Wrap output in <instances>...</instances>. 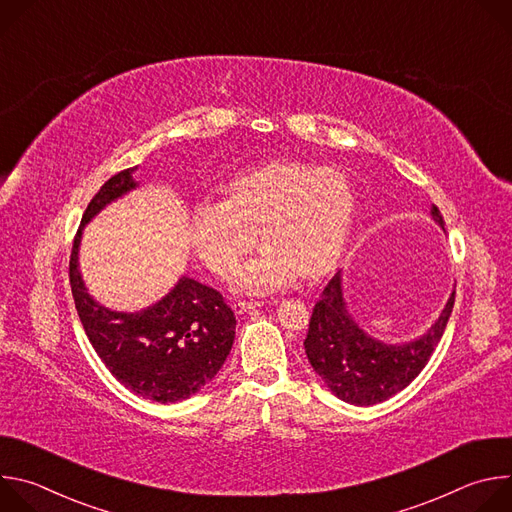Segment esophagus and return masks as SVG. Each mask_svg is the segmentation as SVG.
<instances>
[{"mask_svg":"<svg viewBox=\"0 0 512 512\" xmlns=\"http://www.w3.org/2000/svg\"><path fill=\"white\" fill-rule=\"evenodd\" d=\"M263 304L261 302H235L233 304V312L237 314V316H241V314H245V312H251V310H255V308H261Z\"/></svg>","mask_w":512,"mask_h":512,"instance_id":"34e87169","label":"esophagus"}]
</instances>
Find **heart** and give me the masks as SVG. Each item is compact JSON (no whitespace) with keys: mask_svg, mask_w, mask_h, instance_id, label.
I'll use <instances>...</instances> for the list:
<instances>
[{"mask_svg":"<svg viewBox=\"0 0 512 512\" xmlns=\"http://www.w3.org/2000/svg\"><path fill=\"white\" fill-rule=\"evenodd\" d=\"M221 202H202L190 214L188 237L198 259L221 279H233L247 255L239 287L265 294L298 277L316 283L338 265L354 223L350 178L296 158H275L221 186Z\"/></svg>","mask_w":512,"mask_h":512,"instance_id":"obj_1","label":"heart"}]
</instances>
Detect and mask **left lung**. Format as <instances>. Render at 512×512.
<instances>
[{
	"mask_svg": "<svg viewBox=\"0 0 512 512\" xmlns=\"http://www.w3.org/2000/svg\"><path fill=\"white\" fill-rule=\"evenodd\" d=\"M433 221L444 216L431 206ZM456 291L431 328L403 344H385L358 328L342 296V271L324 287L304 340L308 360L328 389L350 405H377L403 391L427 364L450 320Z\"/></svg>",
	"mask_w": 512,
	"mask_h": 512,
	"instance_id": "left-lung-1",
	"label": "left lung"
}]
</instances>
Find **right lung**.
Returning <instances> with one entry per match:
<instances>
[{
	"mask_svg": "<svg viewBox=\"0 0 512 512\" xmlns=\"http://www.w3.org/2000/svg\"><path fill=\"white\" fill-rule=\"evenodd\" d=\"M135 168L109 178L89 202L70 253L72 298L99 358L135 395L176 403L198 393L225 364L235 340V314L216 289L182 275L170 294L139 312H113L95 302L79 269L85 225L109 202L137 188Z\"/></svg>",
	"mask_w": 512,
	"mask_h": 512,
	"instance_id": "right-lung-1",
	"label": "right lung"
}]
</instances>
